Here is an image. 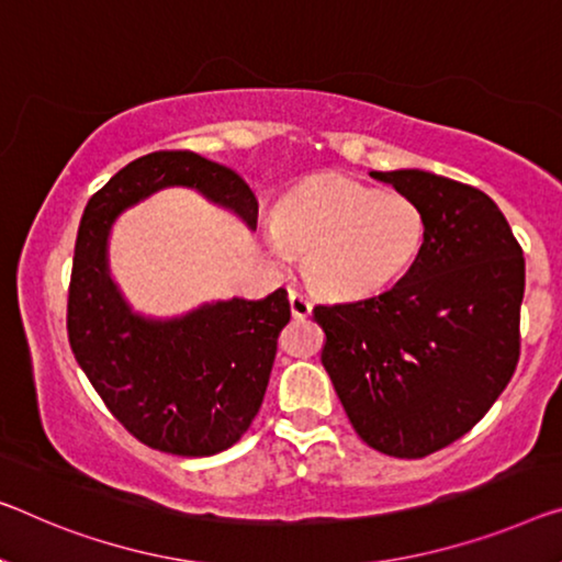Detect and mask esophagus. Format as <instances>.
<instances>
[{
    "label": "esophagus",
    "instance_id": "1",
    "mask_svg": "<svg viewBox=\"0 0 562 562\" xmlns=\"http://www.w3.org/2000/svg\"><path fill=\"white\" fill-rule=\"evenodd\" d=\"M289 301L293 318H306L311 314V301L299 289H289Z\"/></svg>",
    "mask_w": 562,
    "mask_h": 562
}]
</instances>
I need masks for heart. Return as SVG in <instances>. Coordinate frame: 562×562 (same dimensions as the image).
<instances>
[{"label": "heart", "mask_w": 562, "mask_h": 562, "mask_svg": "<svg viewBox=\"0 0 562 562\" xmlns=\"http://www.w3.org/2000/svg\"><path fill=\"white\" fill-rule=\"evenodd\" d=\"M425 236V213L412 198L324 176L281 198L266 248L281 266L304 254V276L324 296L361 299L400 279Z\"/></svg>", "instance_id": "b5f03b06"}]
</instances>
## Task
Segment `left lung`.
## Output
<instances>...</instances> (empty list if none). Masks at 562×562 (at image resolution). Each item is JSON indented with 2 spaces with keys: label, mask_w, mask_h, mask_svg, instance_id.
Wrapping results in <instances>:
<instances>
[{
  "label": "left lung",
  "mask_w": 562,
  "mask_h": 562,
  "mask_svg": "<svg viewBox=\"0 0 562 562\" xmlns=\"http://www.w3.org/2000/svg\"><path fill=\"white\" fill-rule=\"evenodd\" d=\"M369 176L419 205L427 236L392 289L314 308L326 331L322 364L357 435L417 460L470 431L510 382L525 258L477 188L419 168Z\"/></svg>",
  "instance_id": "obj_1"
}]
</instances>
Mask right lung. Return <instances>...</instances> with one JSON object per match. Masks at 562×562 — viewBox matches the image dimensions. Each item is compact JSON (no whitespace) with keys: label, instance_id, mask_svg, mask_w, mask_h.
<instances>
[{"label":"right lung","instance_id":"add662e5","mask_svg":"<svg viewBox=\"0 0 562 562\" xmlns=\"http://www.w3.org/2000/svg\"><path fill=\"white\" fill-rule=\"evenodd\" d=\"M193 188L256 231L258 203L226 166L191 150L143 155L90 198L77 231L67 334L94 392L153 450L209 457L228 450L261 409L289 293L209 301L180 316H145L110 273L120 213L162 188Z\"/></svg>","mask_w":562,"mask_h":562}]
</instances>
